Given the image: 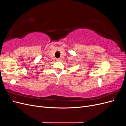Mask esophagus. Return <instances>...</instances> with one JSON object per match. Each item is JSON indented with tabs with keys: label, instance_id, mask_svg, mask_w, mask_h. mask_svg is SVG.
I'll use <instances>...</instances> for the list:
<instances>
[{
	"label": "esophagus",
	"instance_id": "1",
	"mask_svg": "<svg viewBox=\"0 0 126 126\" xmlns=\"http://www.w3.org/2000/svg\"><path fill=\"white\" fill-rule=\"evenodd\" d=\"M60 60H61V59H60V58H58V59H56V60L57 61V62H60Z\"/></svg>",
	"mask_w": 126,
	"mask_h": 126
}]
</instances>
